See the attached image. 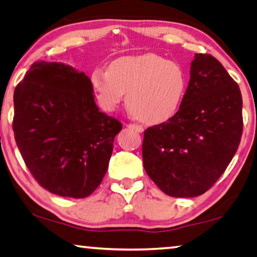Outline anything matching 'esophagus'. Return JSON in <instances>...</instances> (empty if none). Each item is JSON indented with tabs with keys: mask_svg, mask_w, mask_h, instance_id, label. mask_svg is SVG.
Listing matches in <instances>:
<instances>
[{
	"mask_svg": "<svg viewBox=\"0 0 257 257\" xmlns=\"http://www.w3.org/2000/svg\"><path fill=\"white\" fill-rule=\"evenodd\" d=\"M127 127L128 128H132L134 130H136V132H139V133H143L144 132L143 127H141V125H137V124H127Z\"/></svg>",
	"mask_w": 257,
	"mask_h": 257,
	"instance_id": "34e87169",
	"label": "esophagus"
}]
</instances>
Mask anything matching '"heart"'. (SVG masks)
Here are the masks:
<instances>
[{
    "mask_svg": "<svg viewBox=\"0 0 257 257\" xmlns=\"http://www.w3.org/2000/svg\"><path fill=\"white\" fill-rule=\"evenodd\" d=\"M91 87L99 106L112 113L125 101L132 115L149 124L170 120L181 106L187 75L180 64L147 53L123 56L91 72Z\"/></svg>",
    "mask_w": 257,
    "mask_h": 257,
    "instance_id": "obj_1",
    "label": "heart"
}]
</instances>
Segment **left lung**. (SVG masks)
Instances as JSON below:
<instances>
[{"label": "left lung", "instance_id": "8db88e82", "mask_svg": "<svg viewBox=\"0 0 257 257\" xmlns=\"http://www.w3.org/2000/svg\"><path fill=\"white\" fill-rule=\"evenodd\" d=\"M241 135L239 85L213 56L195 54L179 110L144 132V170L168 196H198L226 170Z\"/></svg>", "mask_w": 257, "mask_h": 257}]
</instances>
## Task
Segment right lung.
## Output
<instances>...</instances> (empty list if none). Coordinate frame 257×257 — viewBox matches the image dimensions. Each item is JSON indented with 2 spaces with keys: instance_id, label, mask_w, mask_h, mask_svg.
I'll use <instances>...</instances> for the list:
<instances>
[{
  "instance_id": "obj_1",
  "label": "right lung",
  "mask_w": 257,
  "mask_h": 257,
  "mask_svg": "<svg viewBox=\"0 0 257 257\" xmlns=\"http://www.w3.org/2000/svg\"><path fill=\"white\" fill-rule=\"evenodd\" d=\"M15 140L38 183L62 197L98 188L122 124L99 110L91 80L69 64L34 62L14 93Z\"/></svg>"
}]
</instances>
